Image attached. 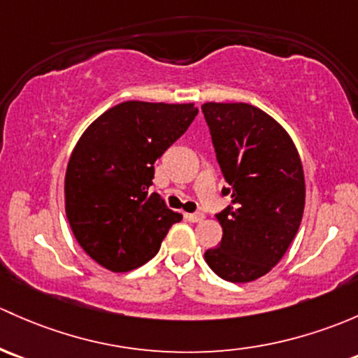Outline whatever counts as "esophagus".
<instances>
[{
  "mask_svg": "<svg viewBox=\"0 0 358 358\" xmlns=\"http://www.w3.org/2000/svg\"><path fill=\"white\" fill-rule=\"evenodd\" d=\"M187 217H189L192 223H201V221L206 217V214L204 213H192V214H187Z\"/></svg>",
  "mask_w": 358,
  "mask_h": 358,
  "instance_id": "esophagus-1",
  "label": "esophagus"
}]
</instances>
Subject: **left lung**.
I'll return each instance as SVG.
<instances>
[{
  "label": "left lung",
  "instance_id": "obj_1",
  "mask_svg": "<svg viewBox=\"0 0 358 358\" xmlns=\"http://www.w3.org/2000/svg\"><path fill=\"white\" fill-rule=\"evenodd\" d=\"M216 159L231 206L216 214L223 238L206 250L214 273L231 283L268 274L299 231L306 180L295 144L268 113L247 103H206Z\"/></svg>",
  "mask_w": 358,
  "mask_h": 358
}]
</instances>
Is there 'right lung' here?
<instances>
[{"instance_id":"obj_1","label":"right lung","mask_w":358,"mask_h":358,"mask_svg":"<svg viewBox=\"0 0 358 358\" xmlns=\"http://www.w3.org/2000/svg\"><path fill=\"white\" fill-rule=\"evenodd\" d=\"M199 110L194 104L125 101L82 134L65 175V210L78 245L113 271L141 268L182 214L149 194L154 163L178 141Z\"/></svg>"}]
</instances>
